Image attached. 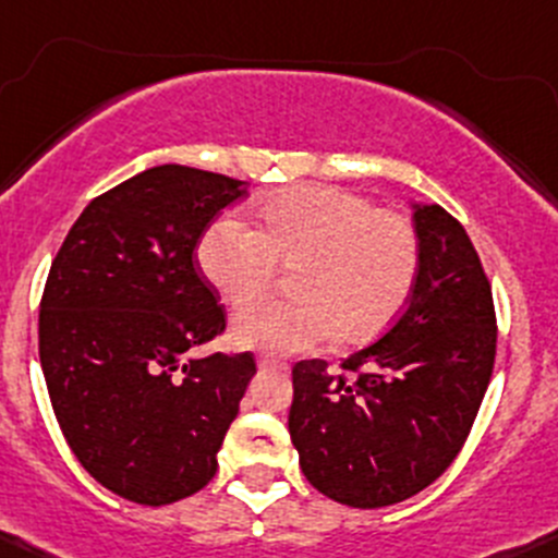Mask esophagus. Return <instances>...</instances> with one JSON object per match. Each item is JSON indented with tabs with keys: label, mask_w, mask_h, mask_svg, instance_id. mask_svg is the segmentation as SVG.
I'll return each mask as SVG.
<instances>
[{
	"label": "esophagus",
	"mask_w": 558,
	"mask_h": 558,
	"mask_svg": "<svg viewBox=\"0 0 558 558\" xmlns=\"http://www.w3.org/2000/svg\"><path fill=\"white\" fill-rule=\"evenodd\" d=\"M257 365H260L263 371H290V365L281 363V360H274V357H260L257 360Z\"/></svg>",
	"instance_id": "34e87169"
}]
</instances>
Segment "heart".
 <instances>
[{"label": "heart", "mask_w": 558, "mask_h": 558, "mask_svg": "<svg viewBox=\"0 0 558 558\" xmlns=\"http://www.w3.org/2000/svg\"><path fill=\"white\" fill-rule=\"evenodd\" d=\"M195 263L233 308L271 290L277 266L295 268L298 298L239 314L233 341L268 354H295L336 336L365 343L381 336L416 287L422 246L405 215L376 209L363 193L298 185L257 201L255 231L220 217L201 233Z\"/></svg>", "instance_id": "obj_1"}]
</instances>
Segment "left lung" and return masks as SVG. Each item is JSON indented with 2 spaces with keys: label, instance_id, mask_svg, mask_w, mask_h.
I'll use <instances>...</instances> for the list:
<instances>
[{
  "label": "left lung",
  "instance_id": "8db88e82",
  "mask_svg": "<svg viewBox=\"0 0 558 558\" xmlns=\"http://www.w3.org/2000/svg\"><path fill=\"white\" fill-rule=\"evenodd\" d=\"M416 287L392 330L349 354L292 367L290 438L314 489L349 508H387L427 489L468 440L489 387L497 327L492 287L464 228L418 201Z\"/></svg>",
  "mask_w": 558,
  "mask_h": 558
}]
</instances>
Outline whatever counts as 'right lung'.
<instances>
[{
  "label": "right lung",
  "instance_id": "1",
  "mask_svg": "<svg viewBox=\"0 0 558 558\" xmlns=\"http://www.w3.org/2000/svg\"><path fill=\"white\" fill-rule=\"evenodd\" d=\"M246 182L163 163L90 201L39 303V363L77 462L118 497L169 505L204 489L257 373L191 357L226 330L195 244Z\"/></svg>",
  "mask_w": 558,
  "mask_h": 558
}]
</instances>
